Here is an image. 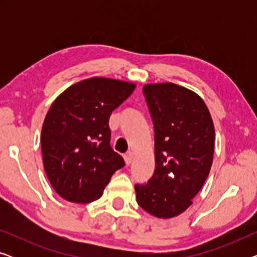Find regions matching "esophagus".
<instances>
[{"label": "esophagus", "instance_id": "esophagus-1", "mask_svg": "<svg viewBox=\"0 0 257 257\" xmlns=\"http://www.w3.org/2000/svg\"><path fill=\"white\" fill-rule=\"evenodd\" d=\"M132 158H133V156H132V153L131 152H128V153H126L125 156H124V159H125V163H126V165H130L132 163Z\"/></svg>", "mask_w": 257, "mask_h": 257}]
</instances>
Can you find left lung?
<instances>
[{
  "label": "left lung",
  "mask_w": 257,
  "mask_h": 257,
  "mask_svg": "<svg viewBox=\"0 0 257 257\" xmlns=\"http://www.w3.org/2000/svg\"><path fill=\"white\" fill-rule=\"evenodd\" d=\"M154 127L156 168L147 184H136L138 205L170 219L192 205L213 163L215 131L205 101L173 83L143 87Z\"/></svg>",
  "instance_id": "8db88e82"
}]
</instances>
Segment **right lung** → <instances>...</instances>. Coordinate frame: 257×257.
Segmentation results:
<instances>
[{
  "label": "right lung",
  "mask_w": 257,
  "mask_h": 257,
  "mask_svg": "<svg viewBox=\"0 0 257 257\" xmlns=\"http://www.w3.org/2000/svg\"><path fill=\"white\" fill-rule=\"evenodd\" d=\"M135 89L133 83L93 77L73 84L52 103L42 126V156L49 181L63 199H99L125 165L110 145L108 118Z\"/></svg>",
  "instance_id": "obj_1"
}]
</instances>
